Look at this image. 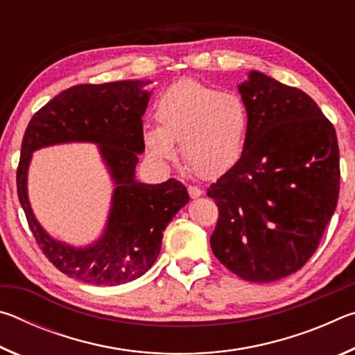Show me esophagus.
Returning a JSON list of instances; mask_svg holds the SVG:
<instances>
[{
    "mask_svg": "<svg viewBox=\"0 0 355 355\" xmlns=\"http://www.w3.org/2000/svg\"><path fill=\"white\" fill-rule=\"evenodd\" d=\"M188 192H189L191 199H197V197L202 196V189L197 188V186H188Z\"/></svg>",
    "mask_w": 355,
    "mask_h": 355,
    "instance_id": "1",
    "label": "esophagus"
}]
</instances>
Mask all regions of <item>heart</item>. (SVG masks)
Listing matches in <instances>:
<instances>
[{
    "label": "heart",
    "mask_w": 355,
    "mask_h": 355,
    "mask_svg": "<svg viewBox=\"0 0 355 355\" xmlns=\"http://www.w3.org/2000/svg\"><path fill=\"white\" fill-rule=\"evenodd\" d=\"M155 119L158 125L144 128L142 139L156 161L175 158L177 141L186 163L202 177L224 173L241 158L249 116L238 94L182 80L156 100Z\"/></svg>",
    "instance_id": "b5f03b06"
}]
</instances>
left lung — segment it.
Returning <instances> with one entry per match:
<instances>
[{"label": "left lung", "instance_id": "8db88e82", "mask_svg": "<svg viewBox=\"0 0 355 355\" xmlns=\"http://www.w3.org/2000/svg\"><path fill=\"white\" fill-rule=\"evenodd\" d=\"M249 116L238 163L207 196L219 208L209 244L248 282L299 271L320 245L340 192L334 125L315 100L261 71L238 86Z\"/></svg>", "mask_w": 355, "mask_h": 355}]
</instances>
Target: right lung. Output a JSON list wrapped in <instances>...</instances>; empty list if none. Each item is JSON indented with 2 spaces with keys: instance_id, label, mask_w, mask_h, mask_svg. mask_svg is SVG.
<instances>
[{
  "instance_id": "right-lung-1",
  "label": "right lung",
  "mask_w": 355,
  "mask_h": 355,
  "mask_svg": "<svg viewBox=\"0 0 355 355\" xmlns=\"http://www.w3.org/2000/svg\"><path fill=\"white\" fill-rule=\"evenodd\" d=\"M150 81L78 84L40 107L29 120L17 169V192L39 248L59 271L84 284L112 286L146 274L161 250L163 232L189 202L184 184L169 178L159 184L136 180V164L144 152L142 116ZM67 141L97 143L114 180L107 227L97 242L75 248L51 239L28 205L27 167L32 152Z\"/></svg>"
}]
</instances>
